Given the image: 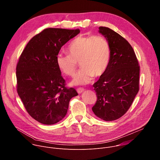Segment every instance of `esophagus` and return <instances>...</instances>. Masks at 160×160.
Segmentation results:
<instances>
[{
    "instance_id": "1",
    "label": "esophagus",
    "mask_w": 160,
    "mask_h": 160,
    "mask_svg": "<svg viewBox=\"0 0 160 160\" xmlns=\"http://www.w3.org/2000/svg\"><path fill=\"white\" fill-rule=\"evenodd\" d=\"M77 92H78V94H81L82 92H83V91H84V88L80 87V88H78L77 89Z\"/></svg>"
}]
</instances>
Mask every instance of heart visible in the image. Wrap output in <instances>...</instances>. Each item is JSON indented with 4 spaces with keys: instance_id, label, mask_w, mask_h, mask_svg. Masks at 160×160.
<instances>
[{
    "instance_id": "heart-1",
    "label": "heart",
    "mask_w": 160,
    "mask_h": 160,
    "mask_svg": "<svg viewBox=\"0 0 160 160\" xmlns=\"http://www.w3.org/2000/svg\"><path fill=\"white\" fill-rule=\"evenodd\" d=\"M68 54L59 53L56 63L65 75L73 77L80 62L81 70L72 84L89 83L94 76L99 77L107 70L111 58V49L108 40L101 36H82L75 38L67 48Z\"/></svg>"
}]
</instances>
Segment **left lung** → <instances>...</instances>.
I'll return each mask as SVG.
<instances>
[{
    "label": "left lung",
    "mask_w": 160,
    "mask_h": 160,
    "mask_svg": "<svg viewBox=\"0 0 160 160\" xmlns=\"http://www.w3.org/2000/svg\"><path fill=\"white\" fill-rule=\"evenodd\" d=\"M99 32L108 40L111 58L106 72L93 85L97 101L92 109L104 121L122 117L139 90L140 66L131 45L112 30L104 27Z\"/></svg>",
    "instance_id": "8db88e82"
}]
</instances>
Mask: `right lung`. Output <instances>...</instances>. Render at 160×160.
<instances>
[{"instance_id":"add662e5","label":"right lung","mask_w":160,"mask_h":160,"mask_svg":"<svg viewBox=\"0 0 160 160\" xmlns=\"http://www.w3.org/2000/svg\"><path fill=\"white\" fill-rule=\"evenodd\" d=\"M79 29L49 28L34 36L16 66L17 92L29 115L45 125H53L66 115L70 99L78 95L65 80L56 63L62 45Z\"/></svg>"}]
</instances>
